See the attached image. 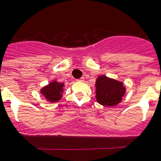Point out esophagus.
<instances>
[{"label":"esophagus","mask_w":161,"mask_h":161,"mask_svg":"<svg viewBox=\"0 0 161 161\" xmlns=\"http://www.w3.org/2000/svg\"><path fill=\"white\" fill-rule=\"evenodd\" d=\"M77 81H78V82H83V81H84V78H83V77H82V78H79V79H78Z\"/></svg>","instance_id":"obj_1"}]
</instances>
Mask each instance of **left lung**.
Instances as JSON below:
<instances>
[{
	"mask_svg": "<svg viewBox=\"0 0 161 161\" xmlns=\"http://www.w3.org/2000/svg\"><path fill=\"white\" fill-rule=\"evenodd\" d=\"M96 99L105 106H114L120 103L125 94L124 83L114 78L101 75L96 80Z\"/></svg>",
	"mask_w": 161,
	"mask_h": 161,
	"instance_id": "1",
	"label": "left lung"
}]
</instances>
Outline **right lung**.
<instances>
[{"mask_svg":"<svg viewBox=\"0 0 161 161\" xmlns=\"http://www.w3.org/2000/svg\"><path fill=\"white\" fill-rule=\"evenodd\" d=\"M64 87V84L63 83H59L56 80H54L48 85L43 87L40 92L47 101L54 103L59 101L62 98Z\"/></svg>","mask_w":161,"mask_h":161,"instance_id":"obj_1","label":"right lung"}]
</instances>
